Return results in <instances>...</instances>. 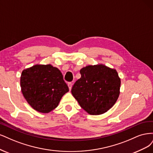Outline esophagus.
I'll use <instances>...</instances> for the list:
<instances>
[{
  "label": "esophagus",
  "mask_w": 153,
  "mask_h": 153,
  "mask_svg": "<svg viewBox=\"0 0 153 153\" xmlns=\"http://www.w3.org/2000/svg\"><path fill=\"white\" fill-rule=\"evenodd\" d=\"M68 88H69V90H71L72 87V82H68Z\"/></svg>",
  "instance_id": "obj_1"
}]
</instances>
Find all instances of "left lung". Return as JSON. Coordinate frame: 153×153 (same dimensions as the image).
<instances>
[{"instance_id": "left-lung-1", "label": "left lung", "mask_w": 153, "mask_h": 153, "mask_svg": "<svg viewBox=\"0 0 153 153\" xmlns=\"http://www.w3.org/2000/svg\"><path fill=\"white\" fill-rule=\"evenodd\" d=\"M80 73L71 90L80 106L91 115L111 109L120 93L121 79L116 70L99 63L83 67Z\"/></svg>"}]
</instances>
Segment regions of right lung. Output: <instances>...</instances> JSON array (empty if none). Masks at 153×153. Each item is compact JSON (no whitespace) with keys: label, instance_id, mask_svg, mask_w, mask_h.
Instances as JSON below:
<instances>
[{"label":"right lung","instance_id":"obj_1","mask_svg":"<svg viewBox=\"0 0 153 153\" xmlns=\"http://www.w3.org/2000/svg\"><path fill=\"white\" fill-rule=\"evenodd\" d=\"M20 86L28 104L41 113L55 109L62 97L69 91L60 71L51 64H36L24 69Z\"/></svg>","mask_w":153,"mask_h":153}]
</instances>
